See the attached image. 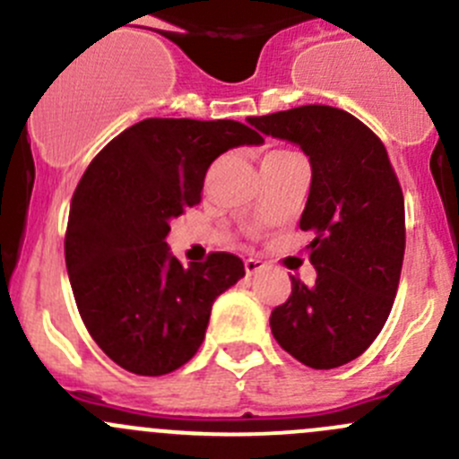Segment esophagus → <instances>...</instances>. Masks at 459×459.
Instances as JSON below:
<instances>
[{
	"instance_id": "34e87169",
	"label": "esophagus",
	"mask_w": 459,
	"mask_h": 459,
	"mask_svg": "<svg viewBox=\"0 0 459 459\" xmlns=\"http://www.w3.org/2000/svg\"><path fill=\"white\" fill-rule=\"evenodd\" d=\"M264 266H266V264L262 262V259H257V257H250V259H246L244 262V270H246V274H255V273H259V270H264Z\"/></svg>"
}]
</instances>
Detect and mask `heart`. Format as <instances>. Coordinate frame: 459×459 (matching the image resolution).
I'll return each instance as SVG.
<instances>
[{
  "label": "heart",
  "mask_w": 459,
  "mask_h": 459,
  "mask_svg": "<svg viewBox=\"0 0 459 459\" xmlns=\"http://www.w3.org/2000/svg\"><path fill=\"white\" fill-rule=\"evenodd\" d=\"M286 156H292V152H288V149H273V152H268L266 156H264L262 162L279 160V158H286Z\"/></svg>",
  "instance_id": "b5f03b06"
}]
</instances>
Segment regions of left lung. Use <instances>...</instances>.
<instances>
[{"instance_id": "1", "label": "left lung", "mask_w": 459, "mask_h": 459, "mask_svg": "<svg viewBox=\"0 0 459 459\" xmlns=\"http://www.w3.org/2000/svg\"><path fill=\"white\" fill-rule=\"evenodd\" d=\"M266 136L297 143L312 165L301 230H312L316 281L292 277L270 315L277 343L312 369L359 359L383 330L404 257V197L383 141L330 105L248 116Z\"/></svg>"}]
</instances>
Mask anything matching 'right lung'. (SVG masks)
<instances>
[{
  "mask_svg": "<svg viewBox=\"0 0 459 459\" xmlns=\"http://www.w3.org/2000/svg\"><path fill=\"white\" fill-rule=\"evenodd\" d=\"M262 136L238 120L144 118L96 153L72 195L65 266L96 345L138 376H165L195 356L211 307L244 277L233 253L182 266L169 221L200 204L217 156Z\"/></svg>",
  "mask_w": 459,
  "mask_h": 459,
  "instance_id": "obj_1",
  "label": "right lung"
}]
</instances>
